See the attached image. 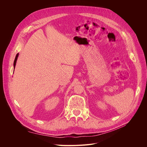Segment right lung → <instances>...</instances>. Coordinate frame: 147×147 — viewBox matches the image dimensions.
<instances>
[{"label":"right lung","instance_id":"add662e5","mask_svg":"<svg viewBox=\"0 0 147 147\" xmlns=\"http://www.w3.org/2000/svg\"><path fill=\"white\" fill-rule=\"evenodd\" d=\"M18 55H19V53H18L17 54L16 57H15V60H14V62H13V68H14V69H15V65H16V63H17V61Z\"/></svg>","mask_w":147,"mask_h":147}]
</instances>
